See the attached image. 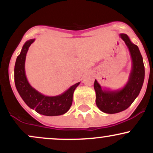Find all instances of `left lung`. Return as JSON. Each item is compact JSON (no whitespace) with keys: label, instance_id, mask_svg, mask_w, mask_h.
<instances>
[{"label":"left lung","instance_id":"1","mask_svg":"<svg viewBox=\"0 0 153 153\" xmlns=\"http://www.w3.org/2000/svg\"><path fill=\"white\" fill-rule=\"evenodd\" d=\"M120 37L129 48L132 60L127 83L121 90L111 91L103 90L96 80L94 82L96 105L101 111L106 114L119 113L127 109L138 96L145 79V66L138 47L131 43L127 34H121Z\"/></svg>","mask_w":153,"mask_h":153}]
</instances>
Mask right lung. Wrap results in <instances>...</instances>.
<instances>
[{
  "label": "right lung",
  "instance_id": "add662e5",
  "mask_svg": "<svg viewBox=\"0 0 153 153\" xmlns=\"http://www.w3.org/2000/svg\"><path fill=\"white\" fill-rule=\"evenodd\" d=\"M34 39L26 42L22 52L17 57L14 68L15 85L19 95L28 106L35 109L40 114L59 116L65 114L73 103L75 89L80 82L72 85L62 94L57 96H46L35 90L28 82L25 73L26 55Z\"/></svg>",
  "mask_w": 153,
  "mask_h": 153
}]
</instances>
